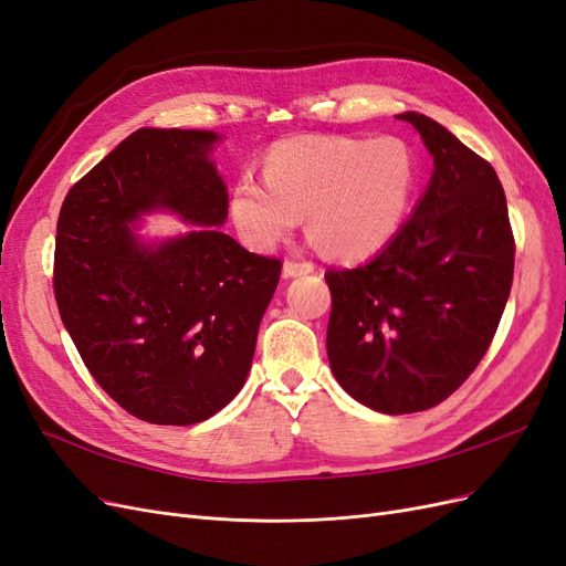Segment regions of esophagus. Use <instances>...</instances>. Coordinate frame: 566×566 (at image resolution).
I'll return each instance as SVG.
<instances>
[{"mask_svg": "<svg viewBox=\"0 0 566 566\" xmlns=\"http://www.w3.org/2000/svg\"><path fill=\"white\" fill-rule=\"evenodd\" d=\"M316 266L314 262H300V260H285L283 273L285 276H304V273H312Z\"/></svg>", "mask_w": 566, "mask_h": 566, "instance_id": "34e87169", "label": "esophagus"}]
</instances>
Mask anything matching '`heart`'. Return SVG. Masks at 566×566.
<instances>
[{
  "mask_svg": "<svg viewBox=\"0 0 566 566\" xmlns=\"http://www.w3.org/2000/svg\"><path fill=\"white\" fill-rule=\"evenodd\" d=\"M262 177L264 184L241 177L231 191L233 221L250 245L276 248L310 214L325 252L361 260L399 231L418 160L394 136H297L269 150Z\"/></svg>",
  "mask_w": 566,
  "mask_h": 566,
  "instance_id": "1",
  "label": "heart"
}]
</instances>
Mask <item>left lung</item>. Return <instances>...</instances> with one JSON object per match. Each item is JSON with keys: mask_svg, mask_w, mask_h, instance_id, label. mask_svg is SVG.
Returning a JSON list of instances; mask_svg holds the SVG:
<instances>
[{"mask_svg": "<svg viewBox=\"0 0 566 566\" xmlns=\"http://www.w3.org/2000/svg\"><path fill=\"white\" fill-rule=\"evenodd\" d=\"M434 158L416 212L364 266L328 269L331 368L356 401L389 416L427 410L465 382L499 331L515 271L495 169L420 113Z\"/></svg>", "mask_w": 566, "mask_h": 566, "instance_id": "left-lung-1", "label": "left lung"}]
</instances>
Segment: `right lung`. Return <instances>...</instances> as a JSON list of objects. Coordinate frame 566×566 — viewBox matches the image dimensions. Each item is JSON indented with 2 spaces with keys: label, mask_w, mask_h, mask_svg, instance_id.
I'll return each mask as SVG.
<instances>
[{
  "label": "right lung",
  "mask_w": 566,
  "mask_h": 566,
  "mask_svg": "<svg viewBox=\"0 0 566 566\" xmlns=\"http://www.w3.org/2000/svg\"><path fill=\"white\" fill-rule=\"evenodd\" d=\"M214 142L202 129H136L61 205V321L98 387L150 424L202 422L241 391L281 279V260L217 229L229 196L208 160ZM156 207L199 229L142 247L128 224Z\"/></svg>",
  "instance_id": "1"
}]
</instances>
